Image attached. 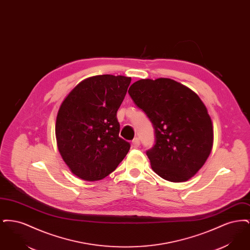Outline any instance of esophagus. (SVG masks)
<instances>
[{
	"instance_id": "1",
	"label": "esophagus",
	"mask_w": 250,
	"mask_h": 250,
	"mask_svg": "<svg viewBox=\"0 0 250 250\" xmlns=\"http://www.w3.org/2000/svg\"><path fill=\"white\" fill-rule=\"evenodd\" d=\"M132 145L134 148H138L140 145H141V141L139 138H135L133 141H132Z\"/></svg>"
}]
</instances>
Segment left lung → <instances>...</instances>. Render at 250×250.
I'll list each match as a JSON object with an SVG mask.
<instances>
[{"mask_svg": "<svg viewBox=\"0 0 250 250\" xmlns=\"http://www.w3.org/2000/svg\"><path fill=\"white\" fill-rule=\"evenodd\" d=\"M155 128V143L147 150L155 173L169 182L194 176L211 153L212 120L201 98L170 79L141 80L128 90Z\"/></svg>", "mask_w": 250, "mask_h": 250, "instance_id": "left-lung-1", "label": "left lung"}]
</instances>
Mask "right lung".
<instances>
[{
    "label": "right lung",
    "instance_id": "obj_1",
    "mask_svg": "<svg viewBox=\"0 0 250 250\" xmlns=\"http://www.w3.org/2000/svg\"><path fill=\"white\" fill-rule=\"evenodd\" d=\"M130 83L124 76H95L78 84L62 103L55 125L57 145L80 178H105L127 155L130 143L119 137L116 114Z\"/></svg>",
    "mask_w": 250,
    "mask_h": 250
}]
</instances>
